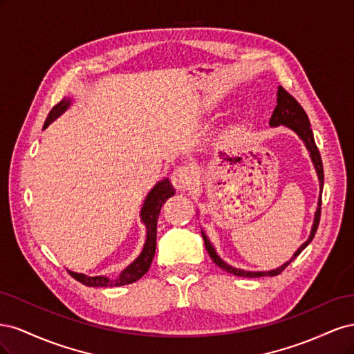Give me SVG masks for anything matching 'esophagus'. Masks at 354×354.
Segmentation results:
<instances>
[{
    "mask_svg": "<svg viewBox=\"0 0 354 354\" xmlns=\"http://www.w3.org/2000/svg\"><path fill=\"white\" fill-rule=\"evenodd\" d=\"M195 181V171L189 165L177 167L173 173H171V183L174 185L177 190H186L192 186Z\"/></svg>",
    "mask_w": 354,
    "mask_h": 354,
    "instance_id": "obj_1",
    "label": "esophagus"
}]
</instances>
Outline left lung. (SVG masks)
I'll return each mask as SVG.
<instances>
[{
	"label": "left lung",
	"mask_w": 354,
	"mask_h": 354,
	"mask_svg": "<svg viewBox=\"0 0 354 354\" xmlns=\"http://www.w3.org/2000/svg\"><path fill=\"white\" fill-rule=\"evenodd\" d=\"M277 104L276 108L272 113L270 118V127H286L289 130L294 131L299 140H301L307 149V152L310 153V159H312L313 167L316 169V174H317V180H319V189H320V195H319V201H317V208L315 212V220H313V226L312 230H310V236L307 238V241L299 246V248L294 252V255L291 257V260L283 263L282 266L276 267L273 270H267V272H251V270H243V269H238V267H233L230 264H227L224 260L220 259V255L217 254V251L214 250L212 243L209 242L208 236L201 229L202 233V238H203V243H205V248L211 257V260L216 263L220 269L226 270L227 273H232L234 276H242V277H261V276H276L285 270V267L294 261V259L301 254V251L306 248V246L312 242V239L315 238L317 226H319V220H320V205H322V189H324V165H322V158H320V153L317 151V146L315 143V137H313V131L312 128H310V121H308V116L304 112V109L301 108V104H299L291 94L288 91H285L282 87L277 88Z\"/></svg>",
	"instance_id": "8db88e82"
}]
</instances>
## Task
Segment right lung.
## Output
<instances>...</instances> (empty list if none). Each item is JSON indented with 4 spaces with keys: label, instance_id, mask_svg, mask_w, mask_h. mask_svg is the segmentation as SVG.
I'll list each match as a JSON object with an SVG mask.
<instances>
[{
    "label": "right lung",
    "instance_id": "1",
    "mask_svg": "<svg viewBox=\"0 0 354 354\" xmlns=\"http://www.w3.org/2000/svg\"><path fill=\"white\" fill-rule=\"evenodd\" d=\"M72 103L71 97H65L60 103H57L55 108H53L47 116L44 122V130L53 122L56 121L57 118L65 113ZM176 194V190L171 185L168 178H164L158 181V183L149 192L147 196L145 198L143 207L140 211V220L146 226V242L143 245V250L140 255L130 264L127 266L125 269L120 273L118 277H108V276H87L84 273L71 272V276L73 279H77L85 286H122L133 283L145 276L151 267V263L153 260L155 250H156V223L160 212V207L164 205L168 198H171Z\"/></svg>",
    "mask_w": 354,
    "mask_h": 354
}]
</instances>
